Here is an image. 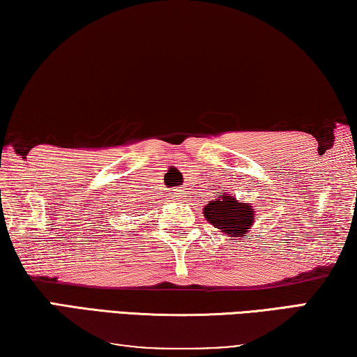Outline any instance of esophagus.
Returning <instances> with one entry per match:
<instances>
[{
	"instance_id": "obj_1",
	"label": "esophagus",
	"mask_w": 357,
	"mask_h": 357,
	"mask_svg": "<svg viewBox=\"0 0 357 357\" xmlns=\"http://www.w3.org/2000/svg\"><path fill=\"white\" fill-rule=\"evenodd\" d=\"M183 196H185L183 186H177V188L172 191V197H175V199H180V197H183Z\"/></svg>"
}]
</instances>
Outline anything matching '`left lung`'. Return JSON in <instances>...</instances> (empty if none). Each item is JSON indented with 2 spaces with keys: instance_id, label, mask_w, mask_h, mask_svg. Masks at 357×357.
<instances>
[{
  "instance_id": "8db88e82",
  "label": "left lung",
  "mask_w": 357,
  "mask_h": 357,
  "mask_svg": "<svg viewBox=\"0 0 357 357\" xmlns=\"http://www.w3.org/2000/svg\"><path fill=\"white\" fill-rule=\"evenodd\" d=\"M206 220L213 227L222 229L227 236H241L248 234L252 225H254V209L250 204L238 202L233 196L215 197L204 207Z\"/></svg>"
}]
</instances>
